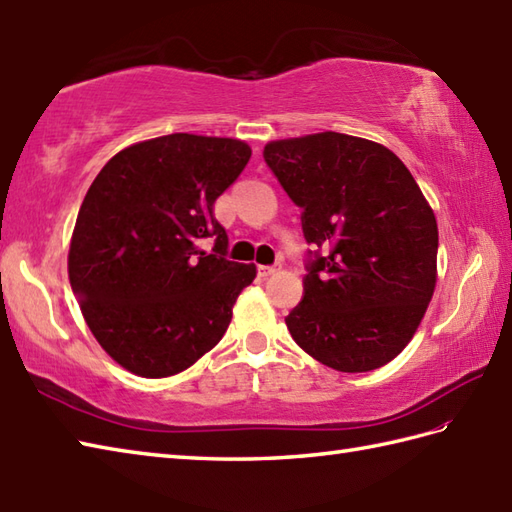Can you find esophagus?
Segmentation results:
<instances>
[{"mask_svg": "<svg viewBox=\"0 0 512 512\" xmlns=\"http://www.w3.org/2000/svg\"><path fill=\"white\" fill-rule=\"evenodd\" d=\"M276 271H280V265H274V267L260 265V267H258V276H260V278H269V276H274Z\"/></svg>", "mask_w": 512, "mask_h": 512, "instance_id": "esophagus-1", "label": "esophagus"}]
</instances>
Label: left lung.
Here are the masks:
<instances>
[{
  "label": "left lung",
  "instance_id": "obj_1",
  "mask_svg": "<svg viewBox=\"0 0 512 512\" xmlns=\"http://www.w3.org/2000/svg\"><path fill=\"white\" fill-rule=\"evenodd\" d=\"M265 162L324 247L287 328L339 372H370L412 342L438 280L434 210L383 144L324 131L265 144Z\"/></svg>",
  "mask_w": 512,
  "mask_h": 512
}]
</instances>
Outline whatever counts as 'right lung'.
Returning a JSON list of instances; mask_svg holds the SVG:
<instances>
[{"instance_id": "1", "label": "right lung", "mask_w": 512, "mask_h": 512, "mask_svg": "<svg viewBox=\"0 0 512 512\" xmlns=\"http://www.w3.org/2000/svg\"><path fill=\"white\" fill-rule=\"evenodd\" d=\"M249 155L236 138L162 135L113 155L89 186L67 274L89 331L124 370L173 377L221 342L256 265L225 258L214 201Z\"/></svg>"}]
</instances>
